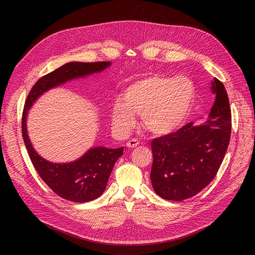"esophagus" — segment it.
I'll use <instances>...</instances> for the list:
<instances>
[{"instance_id":"1","label":"esophagus","mask_w":255,"mask_h":255,"mask_svg":"<svg viewBox=\"0 0 255 255\" xmlns=\"http://www.w3.org/2000/svg\"><path fill=\"white\" fill-rule=\"evenodd\" d=\"M138 144V141H137V139H135V138H132V139H130L128 142H127V146L128 148H135V146Z\"/></svg>"}]
</instances>
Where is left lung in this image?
<instances>
[{"label": "left lung", "instance_id": "8db88e82", "mask_svg": "<svg viewBox=\"0 0 255 255\" xmlns=\"http://www.w3.org/2000/svg\"><path fill=\"white\" fill-rule=\"evenodd\" d=\"M111 62H70L40 78L30 91L24 103L21 128L22 137L31 161L39 176L49 188L64 199L86 203L98 198L104 192L117 160L124 148L92 146L84 155L70 162H51L34 148L28 133V116L44 93L74 79L86 78L110 68Z\"/></svg>", "mask_w": 255, "mask_h": 255}]
</instances>
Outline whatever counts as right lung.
<instances>
[{
  "mask_svg": "<svg viewBox=\"0 0 255 255\" xmlns=\"http://www.w3.org/2000/svg\"><path fill=\"white\" fill-rule=\"evenodd\" d=\"M215 101L202 122H190L152 141L153 189L163 199L184 200L207 187L223 161L232 131L230 101L224 86L212 82Z\"/></svg>",
  "mask_w": 255,
  "mask_h": 255,
  "instance_id": "1",
  "label": "right lung"
}]
</instances>
